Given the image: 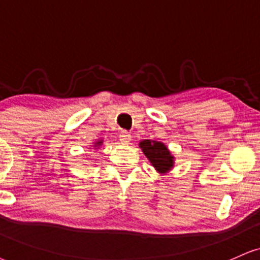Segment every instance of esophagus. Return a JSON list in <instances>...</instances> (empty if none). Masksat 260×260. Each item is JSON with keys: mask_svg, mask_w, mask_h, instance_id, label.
I'll use <instances>...</instances> for the list:
<instances>
[{"mask_svg": "<svg viewBox=\"0 0 260 260\" xmlns=\"http://www.w3.org/2000/svg\"><path fill=\"white\" fill-rule=\"evenodd\" d=\"M131 137H133V136H131L130 134L127 133V131H121L120 135H119V140L123 143H129L131 141Z\"/></svg>", "mask_w": 260, "mask_h": 260, "instance_id": "1", "label": "esophagus"}]
</instances>
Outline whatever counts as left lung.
I'll return each instance as SVG.
<instances>
[{
  "instance_id": "left-lung-1",
  "label": "left lung",
  "mask_w": 260,
  "mask_h": 260,
  "mask_svg": "<svg viewBox=\"0 0 260 260\" xmlns=\"http://www.w3.org/2000/svg\"><path fill=\"white\" fill-rule=\"evenodd\" d=\"M140 147L159 172L169 171L174 166V156L170 154L168 148L161 142L145 140L140 143Z\"/></svg>"
}]
</instances>
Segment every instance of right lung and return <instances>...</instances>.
<instances>
[{
    "instance_id": "1",
    "label": "right lung",
    "mask_w": 260,
    "mask_h": 260,
    "mask_svg": "<svg viewBox=\"0 0 260 260\" xmlns=\"http://www.w3.org/2000/svg\"><path fill=\"white\" fill-rule=\"evenodd\" d=\"M100 143H101V142H98V143H96V145H98V146H99V145H100Z\"/></svg>"
}]
</instances>
